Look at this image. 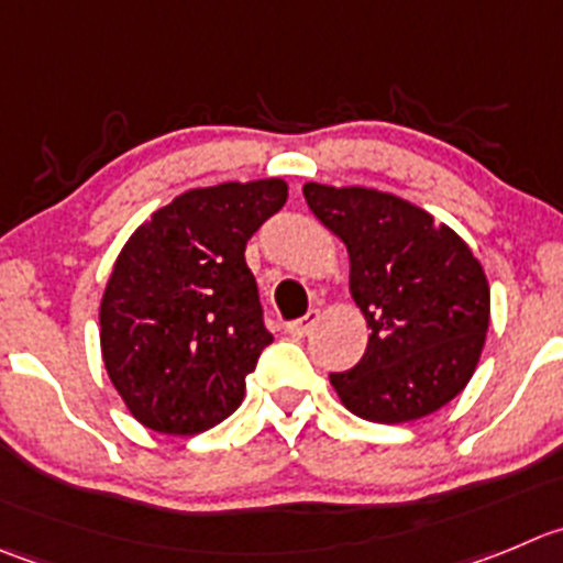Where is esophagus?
<instances>
[{
	"mask_svg": "<svg viewBox=\"0 0 563 563\" xmlns=\"http://www.w3.org/2000/svg\"><path fill=\"white\" fill-rule=\"evenodd\" d=\"M318 320H320L318 309H309V312L303 314V318L290 320V323H287L285 329H287V334H292V336H307L309 331H312V325L318 323Z\"/></svg>",
	"mask_w": 563,
	"mask_h": 563,
	"instance_id": "obj_1",
	"label": "esophagus"
}]
</instances>
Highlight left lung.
Wrapping results in <instances>:
<instances>
[{
    "label": "left lung",
    "instance_id": "left-lung-1",
    "mask_svg": "<svg viewBox=\"0 0 563 563\" xmlns=\"http://www.w3.org/2000/svg\"><path fill=\"white\" fill-rule=\"evenodd\" d=\"M303 198L345 243L351 296L371 329L365 356L329 376L342 404L373 422H409L451 404L489 329V285L473 251L389 192L309 181Z\"/></svg>",
    "mask_w": 563,
    "mask_h": 563
}]
</instances>
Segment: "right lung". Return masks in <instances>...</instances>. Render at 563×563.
I'll return each mask as SVG.
<instances>
[{"instance_id":"1","label":"right lung","mask_w":563,"mask_h":563,"mask_svg":"<svg viewBox=\"0 0 563 563\" xmlns=\"http://www.w3.org/2000/svg\"><path fill=\"white\" fill-rule=\"evenodd\" d=\"M287 201L282 179L190 190L154 212L112 267L101 356L132 415L159 433L227 420L273 342L245 245Z\"/></svg>"}]
</instances>
